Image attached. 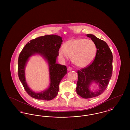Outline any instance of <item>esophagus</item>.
<instances>
[{"instance_id":"obj_1","label":"esophagus","mask_w":130,"mask_h":130,"mask_svg":"<svg viewBox=\"0 0 130 130\" xmlns=\"http://www.w3.org/2000/svg\"><path fill=\"white\" fill-rule=\"evenodd\" d=\"M73 70V69L72 67H70V66H69L68 67V71H72Z\"/></svg>"}]
</instances>
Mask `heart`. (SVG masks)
I'll return each instance as SVG.
<instances>
[{
  "mask_svg": "<svg viewBox=\"0 0 130 130\" xmlns=\"http://www.w3.org/2000/svg\"><path fill=\"white\" fill-rule=\"evenodd\" d=\"M96 52L97 46L93 40L80 38L67 41L58 51L63 59H69L72 56L73 63L80 67H85L93 62Z\"/></svg>",
  "mask_w": 130,
  "mask_h": 130,
  "instance_id": "b5f03b06",
  "label": "heart"
}]
</instances>
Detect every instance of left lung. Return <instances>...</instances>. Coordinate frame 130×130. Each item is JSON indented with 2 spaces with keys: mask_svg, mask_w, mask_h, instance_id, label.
I'll use <instances>...</instances> for the list:
<instances>
[{
  "mask_svg": "<svg viewBox=\"0 0 130 130\" xmlns=\"http://www.w3.org/2000/svg\"><path fill=\"white\" fill-rule=\"evenodd\" d=\"M87 36L96 44L97 52L91 64L77 71L76 91L81 97L90 99L101 94L108 86L112 72V54L104 41L92 34ZM92 82L98 83L100 89L98 91L92 92L89 91L88 87Z\"/></svg>",
  "mask_w": 130,
  "mask_h": 130,
  "instance_id": "left-lung-1",
  "label": "left lung"
}]
</instances>
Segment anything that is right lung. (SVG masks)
<instances>
[{
	"instance_id": "add662e5",
	"label": "right lung",
	"mask_w": 130,
	"mask_h": 130,
	"mask_svg": "<svg viewBox=\"0 0 130 130\" xmlns=\"http://www.w3.org/2000/svg\"><path fill=\"white\" fill-rule=\"evenodd\" d=\"M62 37L51 35L39 37L30 40L20 52L18 59V74L26 92L32 98L39 100H51L54 99L59 91V83L67 73L65 65L56 63L58 51L62 44ZM35 53L44 56L50 65L51 84L50 88L43 92L36 93L27 86L25 78V67L28 58Z\"/></svg>"
}]
</instances>
